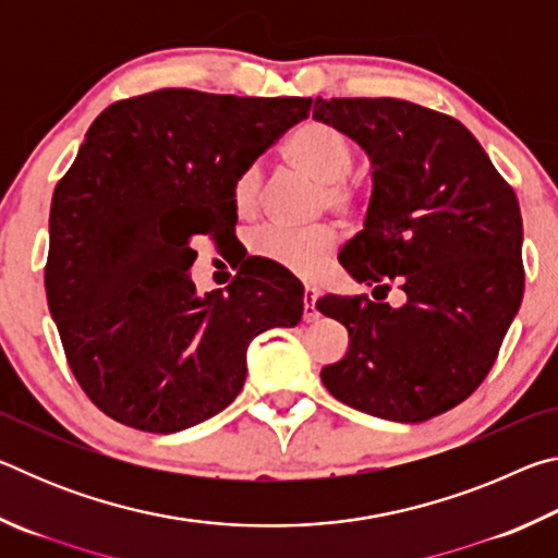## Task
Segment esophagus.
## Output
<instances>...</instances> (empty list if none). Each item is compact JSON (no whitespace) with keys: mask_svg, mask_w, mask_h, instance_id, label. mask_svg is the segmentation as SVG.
Segmentation results:
<instances>
[{"mask_svg":"<svg viewBox=\"0 0 558 558\" xmlns=\"http://www.w3.org/2000/svg\"><path fill=\"white\" fill-rule=\"evenodd\" d=\"M315 300H317L315 288L305 286V292H302V319H305V323H315V319L319 317L317 307H315Z\"/></svg>","mask_w":558,"mask_h":558,"instance_id":"1","label":"esophagus"}]
</instances>
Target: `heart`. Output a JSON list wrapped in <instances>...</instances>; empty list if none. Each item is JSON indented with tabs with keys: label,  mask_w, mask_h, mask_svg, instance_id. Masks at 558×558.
Returning <instances> with one entry per match:
<instances>
[{
	"label": "heart",
	"mask_w": 558,
	"mask_h": 558,
	"mask_svg": "<svg viewBox=\"0 0 558 558\" xmlns=\"http://www.w3.org/2000/svg\"><path fill=\"white\" fill-rule=\"evenodd\" d=\"M288 162L319 184L317 206L339 216L362 211V186L349 179L354 167V143L332 122L305 120L295 128L282 149ZM263 174L256 165L241 169L231 186V204L239 216H253L260 206ZM339 235L329 223H317L302 231H286L276 226L256 231L248 239V251L256 258L292 272L298 278H315L337 251Z\"/></svg>",
	"instance_id": "obj_1"
}]
</instances>
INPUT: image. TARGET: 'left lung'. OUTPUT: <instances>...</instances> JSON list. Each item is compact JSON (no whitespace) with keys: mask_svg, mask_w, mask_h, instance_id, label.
<instances>
[{"mask_svg":"<svg viewBox=\"0 0 558 558\" xmlns=\"http://www.w3.org/2000/svg\"><path fill=\"white\" fill-rule=\"evenodd\" d=\"M313 116L347 132L374 167L364 231L339 263L374 292H403L399 307L319 298V313L349 332L347 354L319 376L356 411L428 421L485 381L522 305L517 194L446 112L399 98H317Z\"/></svg>","mask_w":558,"mask_h":558,"instance_id":"8db88e82","label":"left lung"}]
</instances>
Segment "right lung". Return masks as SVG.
<instances>
[{"label": "right lung", "mask_w": 558, "mask_h": 558, "mask_svg": "<svg viewBox=\"0 0 558 558\" xmlns=\"http://www.w3.org/2000/svg\"><path fill=\"white\" fill-rule=\"evenodd\" d=\"M313 98L162 88L108 106L53 189L44 282L69 366L122 426L177 433L245 381V349L302 317V286L268 260L196 295V235L235 229L241 169Z\"/></svg>", "instance_id": "1"}]
</instances>
